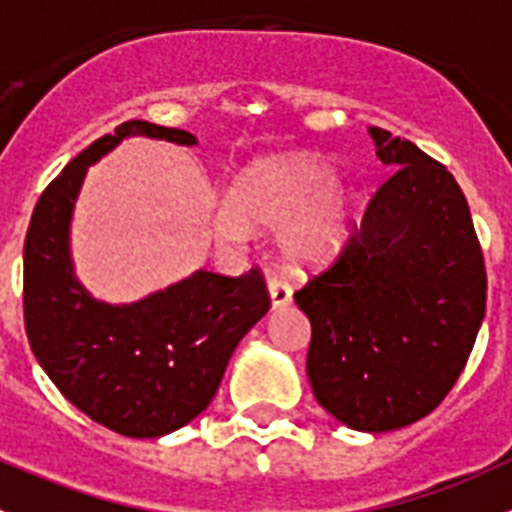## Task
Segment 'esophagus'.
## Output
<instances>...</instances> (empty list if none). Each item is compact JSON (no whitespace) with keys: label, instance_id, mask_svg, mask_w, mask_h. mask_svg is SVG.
Instances as JSON below:
<instances>
[{"label":"esophagus","instance_id":"1","mask_svg":"<svg viewBox=\"0 0 512 512\" xmlns=\"http://www.w3.org/2000/svg\"><path fill=\"white\" fill-rule=\"evenodd\" d=\"M267 290H270V301H273V308L288 306L290 298H293V290H290V285L280 278L267 280Z\"/></svg>","mask_w":512,"mask_h":512}]
</instances>
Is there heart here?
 <instances>
[{
  "label": "heart",
  "mask_w": 512,
  "mask_h": 512,
  "mask_svg": "<svg viewBox=\"0 0 512 512\" xmlns=\"http://www.w3.org/2000/svg\"><path fill=\"white\" fill-rule=\"evenodd\" d=\"M354 222V199L334 173L311 158L265 160L247 168L214 219L216 234L245 242L250 229L280 232V250L298 270L342 250Z\"/></svg>",
  "instance_id": "b5f03b06"
}]
</instances>
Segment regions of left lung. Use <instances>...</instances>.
Here are the masks:
<instances>
[{
  "instance_id": "8db88e82",
  "label": "left lung",
  "mask_w": 512,
  "mask_h": 512,
  "mask_svg": "<svg viewBox=\"0 0 512 512\" xmlns=\"http://www.w3.org/2000/svg\"><path fill=\"white\" fill-rule=\"evenodd\" d=\"M370 135L393 176L293 298L311 321L316 400L344 426L380 434L428 416L454 388L485 319L487 273L446 165L388 130Z\"/></svg>"
}]
</instances>
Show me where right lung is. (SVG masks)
Masks as SVG:
<instances>
[{"instance_id":"add662e5","label":"right lung","mask_w":512,"mask_h":512,"mask_svg":"<svg viewBox=\"0 0 512 512\" xmlns=\"http://www.w3.org/2000/svg\"><path fill=\"white\" fill-rule=\"evenodd\" d=\"M196 145L186 130L122 122L50 181L25 237V331L53 385L91 421L130 439H158L199 416L239 339L270 308L260 270L191 278L124 306L96 301L73 275L71 216L86 170L124 137Z\"/></svg>"}]
</instances>
